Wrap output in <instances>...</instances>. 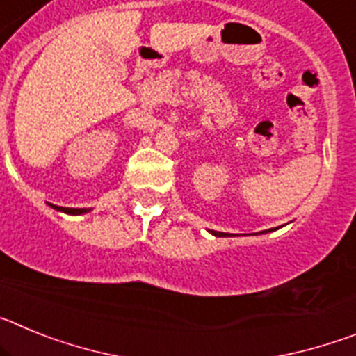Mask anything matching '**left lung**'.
Wrapping results in <instances>:
<instances>
[{
	"label": "left lung",
	"mask_w": 356,
	"mask_h": 356,
	"mask_svg": "<svg viewBox=\"0 0 356 356\" xmlns=\"http://www.w3.org/2000/svg\"><path fill=\"white\" fill-rule=\"evenodd\" d=\"M275 229H278V228H271V229H264V232H257V234H253V235H264V234H269V232H275ZM210 234L213 235V237H232V235H228V234H222V232H216V229H209Z\"/></svg>",
	"instance_id": "1"
}]
</instances>
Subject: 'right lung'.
<instances>
[{
  "mask_svg": "<svg viewBox=\"0 0 356 356\" xmlns=\"http://www.w3.org/2000/svg\"><path fill=\"white\" fill-rule=\"evenodd\" d=\"M51 209L58 210V212H64V213H69V216H81V213H87L90 212V209H65V207H56V205H51V203H48Z\"/></svg>",
  "mask_w": 356,
  "mask_h": 356,
  "instance_id": "right-lung-1",
  "label": "right lung"
}]
</instances>
